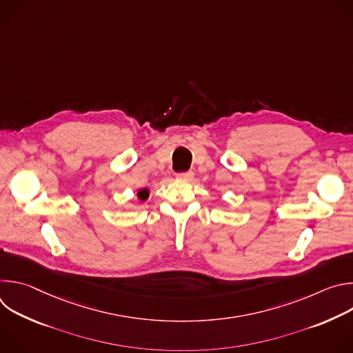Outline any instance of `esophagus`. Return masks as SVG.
I'll use <instances>...</instances> for the list:
<instances>
[{
  "instance_id": "obj_1",
  "label": "esophagus",
  "mask_w": 353,
  "mask_h": 353,
  "mask_svg": "<svg viewBox=\"0 0 353 353\" xmlns=\"http://www.w3.org/2000/svg\"><path fill=\"white\" fill-rule=\"evenodd\" d=\"M192 177H194L192 172H184V173L177 174V179L183 180V181H190V180H192Z\"/></svg>"
}]
</instances>
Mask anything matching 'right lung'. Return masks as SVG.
<instances>
[{"instance_id": "obj_1", "label": "right lung", "mask_w": 353, "mask_h": 353, "mask_svg": "<svg viewBox=\"0 0 353 353\" xmlns=\"http://www.w3.org/2000/svg\"><path fill=\"white\" fill-rule=\"evenodd\" d=\"M137 195H138V199L145 201V199H148V196H149V190H148V188H142V190L138 191Z\"/></svg>"}]
</instances>
